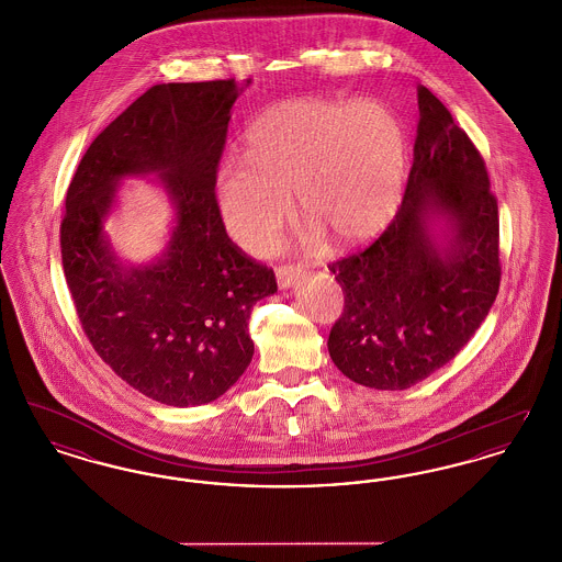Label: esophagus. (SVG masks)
<instances>
[{"label": "esophagus", "mask_w": 562, "mask_h": 562, "mask_svg": "<svg viewBox=\"0 0 562 562\" xmlns=\"http://www.w3.org/2000/svg\"><path fill=\"white\" fill-rule=\"evenodd\" d=\"M303 268L299 266H282L276 269V278H278V286L280 289H291L299 280H301Z\"/></svg>", "instance_id": "34e87169"}]
</instances>
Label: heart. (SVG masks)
<instances>
[{
    "instance_id": "b5f03b06",
    "label": "heart",
    "mask_w": 562,
    "mask_h": 562,
    "mask_svg": "<svg viewBox=\"0 0 562 562\" xmlns=\"http://www.w3.org/2000/svg\"><path fill=\"white\" fill-rule=\"evenodd\" d=\"M406 134L392 109L358 101L289 99L261 111L246 131V161L216 172V204L229 236L263 252L299 211L339 246L376 238L398 211Z\"/></svg>"
}]
</instances>
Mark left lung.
Segmentation results:
<instances>
[{
	"label": "left lung",
	"mask_w": 562,
	"mask_h": 562,
	"mask_svg": "<svg viewBox=\"0 0 562 562\" xmlns=\"http://www.w3.org/2000/svg\"><path fill=\"white\" fill-rule=\"evenodd\" d=\"M401 209L362 252L328 266L346 305L335 367L364 387L406 390L453 360L499 291V216L479 149L426 86Z\"/></svg>",
	"instance_id": "left-lung-1"
}]
</instances>
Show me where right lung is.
Returning a JSON list of instances; mask_svg holds the SVG:
<instances>
[{
	"label": "right lung",
	"mask_w": 562,
	"mask_h": 562,
	"mask_svg": "<svg viewBox=\"0 0 562 562\" xmlns=\"http://www.w3.org/2000/svg\"><path fill=\"white\" fill-rule=\"evenodd\" d=\"M250 80L158 83L117 115L83 154L67 191L60 255L92 348L151 401L198 406L246 371L250 310L276 276L227 238L216 206V166L236 99ZM154 176L173 206L167 246L134 267L104 232L116 189Z\"/></svg>",
	"instance_id": "1"
}]
</instances>
